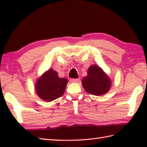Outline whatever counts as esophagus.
Returning a JSON list of instances; mask_svg holds the SVG:
<instances>
[{"label":"esophagus","instance_id":"34e87169","mask_svg":"<svg viewBox=\"0 0 147 147\" xmlns=\"http://www.w3.org/2000/svg\"><path fill=\"white\" fill-rule=\"evenodd\" d=\"M79 81H80L79 78H72V79H71V82H73V83H78Z\"/></svg>","mask_w":147,"mask_h":147}]
</instances>
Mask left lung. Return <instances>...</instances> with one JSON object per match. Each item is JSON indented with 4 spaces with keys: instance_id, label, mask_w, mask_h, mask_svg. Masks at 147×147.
<instances>
[{
    "instance_id": "left-lung-1",
    "label": "left lung",
    "mask_w": 147,
    "mask_h": 147,
    "mask_svg": "<svg viewBox=\"0 0 147 147\" xmlns=\"http://www.w3.org/2000/svg\"><path fill=\"white\" fill-rule=\"evenodd\" d=\"M83 88L88 93L100 96L108 93L111 87V80L102 69L96 65L89 67L88 76L82 80Z\"/></svg>"
}]
</instances>
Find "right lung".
<instances>
[{"label": "right lung", "mask_w": 147, "mask_h": 147, "mask_svg": "<svg viewBox=\"0 0 147 147\" xmlns=\"http://www.w3.org/2000/svg\"><path fill=\"white\" fill-rule=\"evenodd\" d=\"M67 82V79L59 78L58 73L51 69L37 80L36 91L39 98L51 102L63 95Z\"/></svg>", "instance_id": "obj_1"}]
</instances>
